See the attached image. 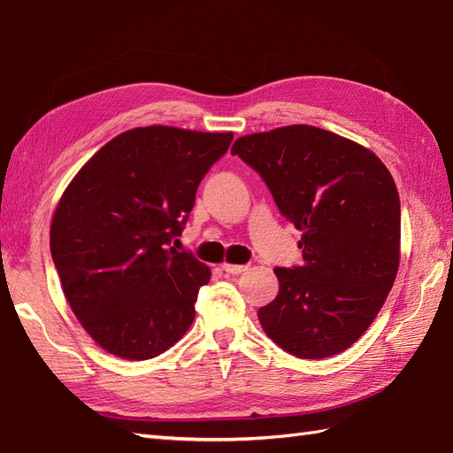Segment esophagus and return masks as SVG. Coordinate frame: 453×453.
I'll return each mask as SVG.
<instances>
[{"mask_svg": "<svg viewBox=\"0 0 453 453\" xmlns=\"http://www.w3.org/2000/svg\"><path fill=\"white\" fill-rule=\"evenodd\" d=\"M223 267V271H226V273H230V275H240V273H244V271H248V267L250 265H234V264H223L220 265Z\"/></svg>", "mask_w": 453, "mask_h": 453, "instance_id": "34e87169", "label": "esophagus"}]
</instances>
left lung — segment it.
Listing matches in <instances>:
<instances>
[{
    "label": "left lung",
    "instance_id": "left-lung-1",
    "mask_svg": "<svg viewBox=\"0 0 453 453\" xmlns=\"http://www.w3.org/2000/svg\"><path fill=\"white\" fill-rule=\"evenodd\" d=\"M230 153L303 230V265L273 269L279 295L257 310L261 327L298 358L349 349L397 275L401 205L389 170L363 145L314 126L244 135Z\"/></svg>",
    "mask_w": 453,
    "mask_h": 453
}]
</instances>
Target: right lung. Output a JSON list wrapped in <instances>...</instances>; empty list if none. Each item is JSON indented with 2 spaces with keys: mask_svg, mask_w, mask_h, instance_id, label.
Segmentation results:
<instances>
[{
  "mask_svg": "<svg viewBox=\"0 0 453 453\" xmlns=\"http://www.w3.org/2000/svg\"><path fill=\"white\" fill-rule=\"evenodd\" d=\"M230 143L233 134L129 129L100 149L59 199L50 252L73 314L108 353L153 358L192 326L211 271L170 244Z\"/></svg>",
  "mask_w": 453,
  "mask_h": 453,
  "instance_id": "add662e5",
  "label": "right lung"
}]
</instances>
